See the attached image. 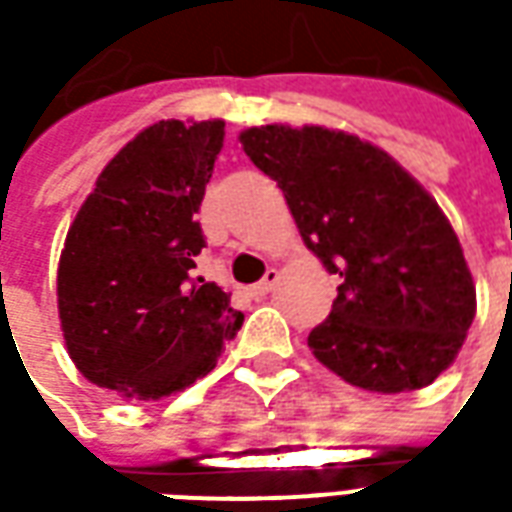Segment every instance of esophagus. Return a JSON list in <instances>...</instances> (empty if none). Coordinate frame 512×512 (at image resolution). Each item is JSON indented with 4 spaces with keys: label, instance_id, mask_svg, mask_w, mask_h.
I'll use <instances>...</instances> for the list:
<instances>
[{
    "label": "esophagus",
    "instance_id": "1",
    "mask_svg": "<svg viewBox=\"0 0 512 512\" xmlns=\"http://www.w3.org/2000/svg\"><path fill=\"white\" fill-rule=\"evenodd\" d=\"M277 282H279V271L277 268H268L266 277L257 282L255 288H252V293H255V296H268L271 290L277 288Z\"/></svg>",
    "mask_w": 512,
    "mask_h": 512
}]
</instances>
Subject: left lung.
<instances>
[{
  "label": "left lung",
  "instance_id": "1",
  "mask_svg": "<svg viewBox=\"0 0 512 512\" xmlns=\"http://www.w3.org/2000/svg\"><path fill=\"white\" fill-rule=\"evenodd\" d=\"M277 180L304 244L340 274L312 356L351 386L397 395L455 362L477 312L461 241L439 202L381 147L326 126L241 131Z\"/></svg>",
  "mask_w": 512,
  "mask_h": 512
}]
</instances>
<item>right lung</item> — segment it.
<instances>
[{"mask_svg": "<svg viewBox=\"0 0 512 512\" xmlns=\"http://www.w3.org/2000/svg\"><path fill=\"white\" fill-rule=\"evenodd\" d=\"M224 120H158L120 147L65 235L62 337L90 384L161 400L208 376L244 315L194 277L200 211Z\"/></svg>", "mask_w": 512, "mask_h": 512, "instance_id": "1", "label": "right lung"}]
</instances>
